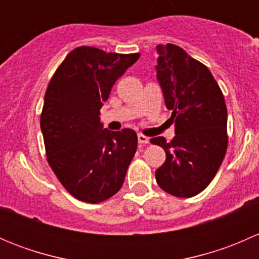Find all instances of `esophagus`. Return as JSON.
Here are the masks:
<instances>
[{
    "mask_svg": "<svg viewBox=\"0 0 259 259\" xmlns=\"http://www.w3.org/2000/svg\"><path fill=\"white\" fill-rule=\"evenodd\" d=\"M138 142H139V144H148L149 138L143 134H138Z\"/></svg>",
    "mask_w": 259,
    "mask_h": 259,
    "instance_id": "obj_1",
    "label": "esophagus"
}]
</instances>
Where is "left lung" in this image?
<instances>
[{"mask_svg": "<svg viewBox=\"0 0 259 259\" xmlns=\"http://www.w3.org/2000/svg\"><path fill=\"white\" fill-rule=\"evenodd\" d=\"M156 51V76L176 122V137L170 143L163 137L150 140L166 154L155 179L169 194L189 198L208 187L226 155V101L209 69L182 48L166 44Z\"/></svg>", "mask_w": 259, "mask_h": 259, "instance_id": "8db88e82", "label": "left lung"}]
</instances>
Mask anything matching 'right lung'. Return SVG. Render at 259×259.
I'll use <instances>...</instances> for the list:
<instances>
[{
	"instance_id": "obj_1",
	"label": "right lung",
	"mask_w": 259,
	"mask_h": 259,
	"mask_svg": "<svg viewBox=\"0 0 259 259\" xmlns=\"http://www.w3.org/2000/svg\"><path fill=\"white\" fill-rule=\"evenodd\" d=\"M139 57L80 46L65 57L46 89L40 125L48 161L81 202L95 204L116 194L134 158L137 133L104 129L99 115L115 81Z\"/></svg>"
}]
</instances>
